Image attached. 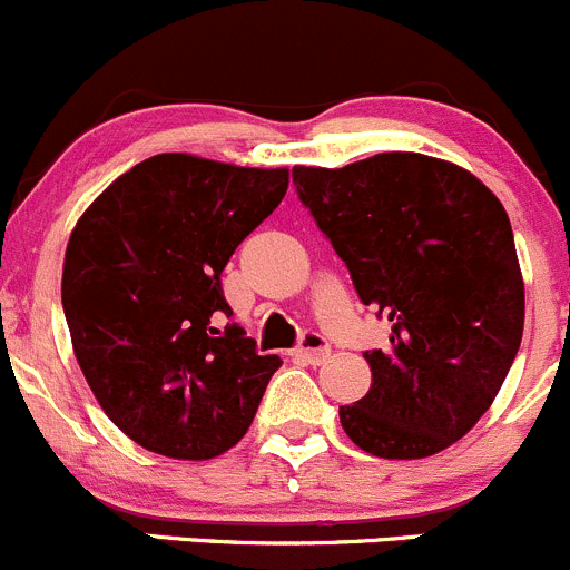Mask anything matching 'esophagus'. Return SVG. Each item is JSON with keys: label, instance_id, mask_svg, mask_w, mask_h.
<instances>
[{"label": "esophagus", "instance_id": "1", "mask_svg": "<svg viewBox=\"0 0 570 570\" xmlns=\"http://www.w3.org/2000/svg\"><path fill=\"white\" fill-rule=\"evenodd\" d=\"M296 354L298 360H304V363L309 365H318L324 363L326 357H330V343H326L324 335H318V332H307V335L302 337V343L296 346Z\"/></svg>", "mask_w": 570, "mask_h": 570}]
</instances>
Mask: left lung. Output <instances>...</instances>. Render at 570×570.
I'll return each instance as SVG.
<instances>
[{
  "label": "left lung",
  "instance_id": "left-lung-1",
  "mask_svg": "<svg viewBox=\"0 0 570 570\" xmlns=\"http://www.w3.org/2000/svg\"><path fill=\"white\" fill-rule=\"evenodd\" d=\"M302 205L391 321L365 352L371 387L341 407L346 435L385 460H421L493 404L523 335V277L507 210L471 171L419 151L293 168Z\"/></svg>",
  "mask_w": 570,
  "mask_h": 570
}]
</instances>
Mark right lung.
I'll return each mask as SVG.
<instances>
[{
    "instance_id": "right-lung-1",
    "label": "right lung",
    "mask_w": 570,
    "mask_h": 570,
    "mask_svg": "<svg viewBox=\"0 0 570 570\" xmlns=\"http://www.w3.org/2000/svg\"><path fill=\"white\" fill-rule=\"evenodd\" d=\"M287 168L168 151L107 185L71 229L63 313L75 357L107 419L138 446L210 460L249 430L283 360L257 354L222 272L277 210Z\"/></svg>"
}]
</instances>
